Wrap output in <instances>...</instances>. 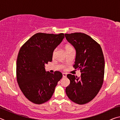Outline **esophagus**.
Wrapping results in <instances>:
<instances>
[{"label": "esophagus", "mask_w": 120, "mask_h": 120, "mask_svg": "<svg viewBox=\"0 0 120 120\" xmlns=\"http://www.w3.org/2000/svg\"><path fill=\"white\" fill-rule=\"evenodd\" d=\"M62 76H63V77H67V74H66V73H63L62 74Z\"/></svg>", "instance_id": "obj_1"}]
</instances>
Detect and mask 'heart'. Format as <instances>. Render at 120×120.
Wrapping results in <instances>:
<instances>
[{
    "instance_id": "obj_1",
    "label": "heart",
    "mask_w": 120,
    "mask_h": 120,
    "mask_svg": "<svg viewBox=\"0 0 120 120\" xmlns=\"http://www.w3.org/2000/svg\"><path fill=\"white\" fill-rule=\"evenodd\" d=\"M65 50H66V52L67 51H71V50H74V49L73 48V46L70 45H66L65 46ZM56 50H54L53 52H55Z\"/></svg>"
}]
</instances>
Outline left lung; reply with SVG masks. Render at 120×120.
Instances as JSON below:
<instances>
[{
  "instance_id": "left-lung-1",
  "label": "left lung",
  "mask_w": 120,
  "mask_h": 120,
  "mask_svg": "<svg viewBox=\"0 0 120 120\" xmlns=\"http://www.w3.org/2000/svg\"><path fill=\"white\" fill-rule=\"evenodd\" d=\"M64 35L76 51L73 67L81 72L80 78L71 74L67 75L70 82L66 88V94L75 103L86 104L96 96L102 86L105 69L102 50L97 42L85 33Z\"/></svg>"
}]
</instances>
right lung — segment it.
<instances>
[{
  "label": "right lung",
  "instance_id": "1",
  "mask_svg": "<svg viewBox=\"0 0 120 120\" xmlns=\"http://www.w3.org/2000/svg\"><path fill=\"white\" fill-rule=\"evenodd\" d=\"M64 38L59 34L38 33L19 50L16 63V77L19 87L31 102L41 104L51 98L62 73L46 72L45 64L52 60L54 50Z\"/></svg>",
  "mask_w": 120,
  "mask_h": 120
}]
</instances>
